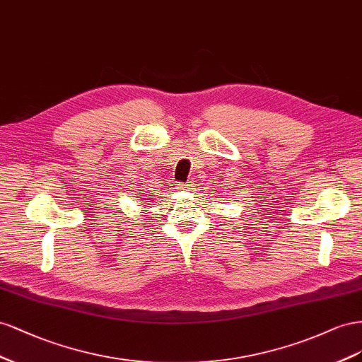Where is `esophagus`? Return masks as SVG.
I'll list each match as a JSON object with an SVG mask.
<instances>
[{
  "mask_svg": "<svg viewBox=\"0 0 362 362\" xmlns=\"http://www.w3.org/2000/svg\"><path fill=\"white\" fill-rule=\"evenodd\" d=\"M194 187L192 182H187V183H177V189H185V191H191Z\"/></svg>",
  "mask_w": 362,
  "mask_h": 362,
  "instance_id": "1",
  "label": "esophagus"
}]
</instances>
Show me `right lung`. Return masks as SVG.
Listing matches in <instances>:
<instances>
[{
  "label": "right lung",
  "instance_id": "obj_1",
  "mask_svg": "<svg viewBox=\"0 0 362 362\" xmlns=\"http://www.w3.org/2000/svg\"><path fill=\"white\" fill-rule=\"evenodd\" d=\"M147 195H148V194H147ZM146 200H147V202H151V199H146ZM144 206H147V204H144Z\"/></svg>",
  "mask_w": 362,
  "mask_h": 362
}]
</instances>
